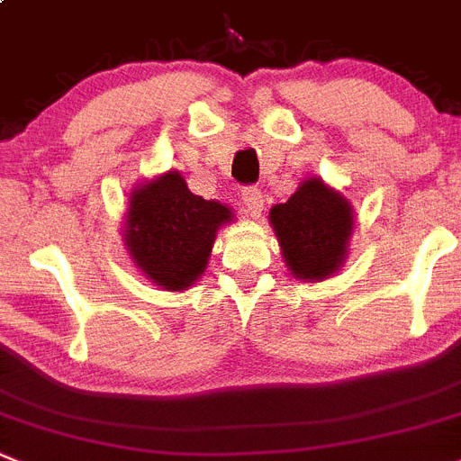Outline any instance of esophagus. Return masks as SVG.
<instances>
[{
  "label": "esophagus",
  "instance_id": "34e87169",
  "mask_svg": "<svg viewBox=\"0 0 461 461\" xmlns=\"http://www.w3.org/2000/svg\"><path fill=\"white\" fill-rule=\"evenodd\" d=\"M240 199H242V208H244V212L249 214V217H253V219L260 217L262 208H265V199H262V192H258L256 187H244L242 194H240Z\"/></svg>",
  "mask_w": 461,
  "mask_h": 461
}]
</instances>
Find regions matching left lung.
Returning a JSON list of instances; mask_svg holds the SVG:
<instances>
[{
    "label": "left lung",
    "mask_w": 461,
    "mask_h": 461,
    "mask_svg": "<svg viewBox=\"0 0 461 461\" xmlns=\"http://www.w3.org/2000/svg\"><path fill=\"white\" fill-rule=\"evenodd\" d=\"M269 223L289 274L303 283H321L348 258L355 210L321 176H310L285 203L269 210Z\"/></svg>",
    "instance_id": "obj_1"
}]
</instances>
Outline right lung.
Listing matches in <instances>:
<instances>
[{
	"mask_svg": "<svg viewBox=\"0 0 461 461\" xmlns=\"http://www.w3.org/2000/svg\"><path fill=\"white\" fill-rule=\"evenodd\" d=\"M233 210L192 194L181 172L138 183L124 214V249L144 278L165 292L190 289L203 276L217 230Z\"/></svg>",
	"mask_w": 461,
	"mask_h": 461,
	"instance_id": "right-lung-1",
	"label": "right lung"
}]
</instances>
